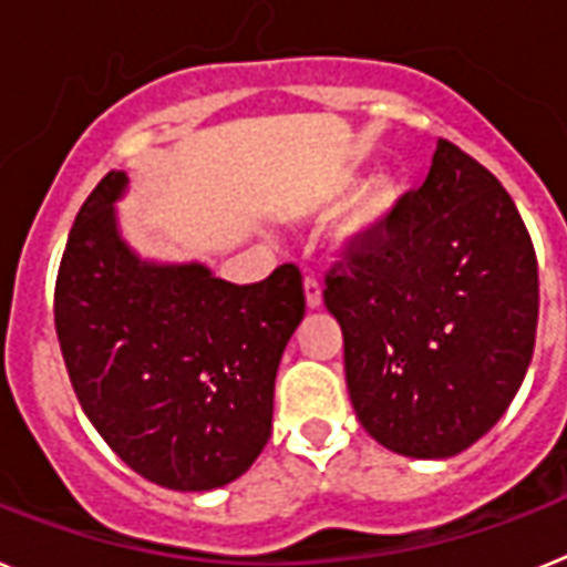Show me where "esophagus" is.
<instances>
[{
    "mask_svg": "<svg viewBox=\"0 0 567 567\" xmlns=\"http://www.w3.org/2000/svg\"><path fill=\"white\" fill-rule=\"evenodd\" d=\"M306 302H308V308L322 306V285L317 276H306Z\"/></svg>",
    "mask_w": 567,
    "mask_h": 567,
    "instance_id": "obj_1",
    "label": "esophagus"
}]
</instances>
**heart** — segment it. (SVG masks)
Masks as SVG:
<instances>
[{
  "mask_svg": "<svg viewBox=\"0 0 567 567\" xmlns=\"http://www.w3.org/2000/svg\"><path fill=\"white\" fill-rule=\"evenodd\" d=\"M354 184V175L346 173L328 187V198H337ZM403 202H406V184L398 173H378L357 189L351 204L342 213L337 225V245L340 247H365L374 245L389 233L394 218L401 216Z\"/></svg>",
  "mask_w": 567,
  "mask_h": 567,
  "instance_id": "1",
  "label": "heart"
}]
</instances>
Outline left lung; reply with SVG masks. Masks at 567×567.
<instances>
[{"instance_id": "obj_1", "label": "left lung", "mask_w": 567, "mask_h": 567, "mask_svg": "<svg viewBox=\"0 0 567 567\" xmlns=\"http://www.w3.org/2000/svg\"><path fill=\"white\" fill-rule=\"evenodd\" d=\"M363 430L409 458H453L496 426L534 357L539 270L507 189L450 141L383 239L326 276Z\"/></svg>"}]
</instances>
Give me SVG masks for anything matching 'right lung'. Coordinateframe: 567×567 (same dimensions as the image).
Returning a JSON list of instances; mask_svg holds the SVG:
<instances>
[{
  "instance_id": "1",
  "label": "right lung",
  "mask_w": 567,
  "mask_h": 567,
  "mask_svg": "<svg viewBox=\"0 0 567 567\" xmlns=\"http://www.w3.org/2000/svg\"><path fill=\"white\" fill-rule=\"evenodd\" d=\"M130 175L109 173L80 207L54 291L78 401L137 475L181 493L250 470L274 426L282 351L306 317L297 265L256 285L202 261H152L121 236Z\"/></svg>"
}]
</instances>
